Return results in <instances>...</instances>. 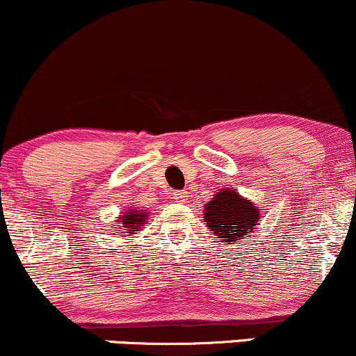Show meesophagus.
Masks as SVG:
<instances>
[{
	"label": "esophagus",
	"mask_w": 356,
	"mask_h": 356,
	"mask_svg": "<svg viewBox=\"0 0 356 356\" xmlns=\"http://www.w3.org/2000/svg\"><path fill=\"white\" fill-rule=\"evenodd\" d=\"M172 197L177 202H184L187 199V192L186 191H175V192H172Z\"/></svg>",
	"instance_id": "esophagus-1"
}]
</instances>
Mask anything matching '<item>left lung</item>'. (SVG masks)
<instances>
[{
  "label": "left lung",
  "instance_id": "1",
  "mask_svg": "<svg viewBox=\"0 0 356 356\" xmlns=\"http://www.w3.org/2000/svg\"><path fill=\"white\" fill-rule=\"evenodd\" d=\"M261 211L231 187L222 189L204 207V222L219 243L236 244L257 226Z\"/></svg>",
  "mask_w": 356,
  "mask_h": 356
}]
</instances>
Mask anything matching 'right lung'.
<instances>
[{
	"instance_id": "right-lung-1",
	"label": "right lung",
	"mask_w": 356,
	"mask_h": 356,
	"mask_svg": "<svg viewBox=\"0 0 356 356\" xmlns=\"http://www.w3.org/2000/svg\"><path fill=\"white\" fill-rule=\"evenodd\" d=\"M147 222V212L145 211H137V209H130L129 212H124V216H120V220L117 222L115 231L117 236H125V232L129 234H136L134 231L140 229V226H144Z\"/></svg>"
}]
</instances>
